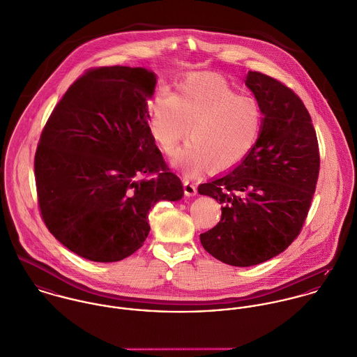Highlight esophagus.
Masks as SVG:
<instances>
[{
    "instance_id": "1",
    "label": "esophagus",
    "mask_w": 357,
    "mask_h": 357,
    "mask_svg": "<svg viewBox=\"0 0 357 357\" xmlns=\"http://www.w3.org/2000/svg\"><path fill=\"white\" fill-rule=\"evenodd\" d=\"M184 192H185L187 197H194V195H197V192H198L197 184H194V183L185 180V181H184Z\"/></svg>"
}]
</instances>
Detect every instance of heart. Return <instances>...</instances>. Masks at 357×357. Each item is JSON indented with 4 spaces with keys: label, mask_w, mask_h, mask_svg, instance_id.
I'll list each match as a JSON object with an SVG mask.
<instances>
[{
    "label": "heart",
    "mask_w": 357,
    "mask_h": 357,
    "mask_svg": "<svg viewBox=\"0 0 357 357\" xmlns=\"http://www.w3.org/2000/svg\"><path fill=\"white\" fill-rule=\"evenodd\" d=\"M150 112L153 137L165 153H173L188 135L191 142L173 155V163L188 174L208 165L214 172L235 167L255 147L262 123L257 100L210 73L190 75L176 95L160 91Z\"/></svg>",
    "instance_id": "heart-1"
}]
</instances>
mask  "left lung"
<instances>
[{
    "mask_svg": "<svg viewBox=\"0 0 357 357\" xmlns=\"http://www.w3.org/2000/svg\"><path fill=\"white\" fill-rule=\"evenodd\" d=\"M262 109L255 147L229 173L198 187L221 204V220L201 234L204 250L234 266L284 252L300 235L316 190L320 153L303 100L280 81L249 71Z\"/></svg>",
    "mask_w": 357,
    "mask_h": 357,
    "instance_id": "1",
    "label": "left lung"
}]
</instances>
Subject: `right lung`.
<instances>
[{"instance_id": "1", "label": "right lung", "mask_w": 357, "mask_h": 357, "mask_svg": "<svg viewBox=\"0 0 357 357\" xmlns=\"http://www.w3.org/2000/svg\"><path fill=\"white\" fill-rule=\"evenodd\" d=\"M155 85L143 67L91 68L41 133L34 158L41 217L63 246L86 259L133 255L149 236L153 204L184 194L149 126Z\"/></svg>"}]
</instances>
